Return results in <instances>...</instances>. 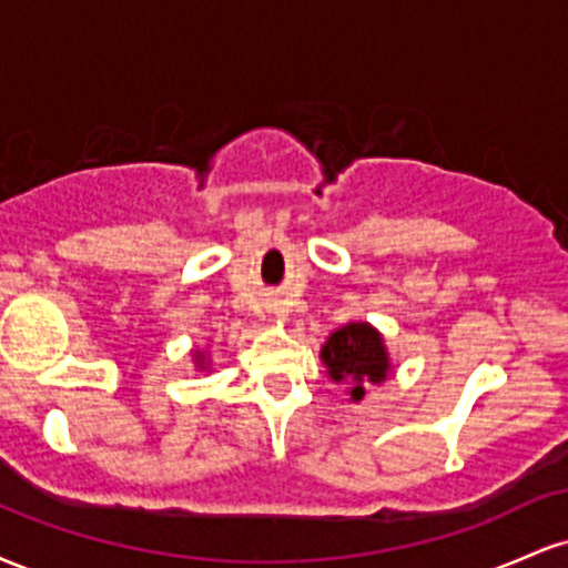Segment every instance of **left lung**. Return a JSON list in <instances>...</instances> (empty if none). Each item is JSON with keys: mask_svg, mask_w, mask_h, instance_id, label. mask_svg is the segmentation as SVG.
Masks as SVG:
<instances>
[{"mask_svg": "<svg viewBox=\"0 0 568 568\" xmlns=\"http://www.w3.org/2000/svg\"><path fill=\"white\" fill-rule=\"evenodd\" d=\"M321 357L334 382H349L352 400L366 397L368 384H382L389 374V355L374 325L347 323L328 336Z\"/></svg>", "mask_w": 568, "mask_h": 568, "instance_id": "left-lung-1", "label": "left lung"}]
</instances>
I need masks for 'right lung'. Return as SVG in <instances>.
<instances>
[{"instance_id": "1", "label": "right lung", "mask_w": 568, "mask_h": 568, "mask_svg": "<svg viewBox=\"0 0 568 568\" xmlns=\"http://www.w3.org/2000/svg\"><path fill=\"white\" fill-rule=\"evenodd\" d=\"M194 355H197V366L205 368V357H202V352H194Z\"/></svg>"}]
</instances>
